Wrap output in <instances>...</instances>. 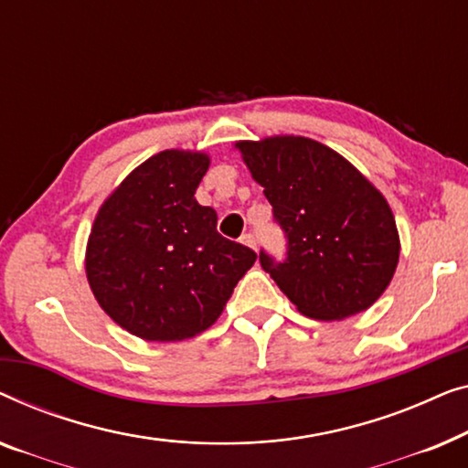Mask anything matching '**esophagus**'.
Instances as JSON below:
<instances>
[{
    "label": "esophagus",
    "instance_id": "1",
    "mask_svg": "<svg viewBox=\"0 0 468 468\" xmlns=\"http://www.w3.org/2000/svg\"><path fill=\"white\" fill-rule=\"evenodd\" d=\"M239 241L243 243V246H248V248H256V237L252 233H243L239 237Z\"/></svg>",
    "mask_w": 468,
    "mask_h": 468
}]
</instances>
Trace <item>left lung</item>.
I'll return each mask as SVG.
<instances>
[{
	"label": "left lung",
	"mask_w": 468,
	"mask_h": 468,
	"mask_svg": "<svg viewBox=\"0 0 468 468\" xmlns=\"http://www.w3.org/2000/svg\"><path fill=\"white\" fill-rule=\"evenodd\" d=\"M284 231L288 250L261 265L314 320H344L373 305L399 265V231L384 195L324 144L299 135L237 142Z\"/></svg>",
	"instance_id": "1"
}]
</instances>
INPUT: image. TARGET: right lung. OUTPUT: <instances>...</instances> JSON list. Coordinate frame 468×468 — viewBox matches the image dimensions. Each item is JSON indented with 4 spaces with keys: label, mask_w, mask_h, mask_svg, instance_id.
<instances>
[{
    "label": "right lung",
    "mask_w": 468,
    "mask_h": 468,
    "mask_svg": "<svg viewBox=\"0 0 468 468\" xmlns=\"http://www.w3.org/2000/svg\"><path fill=\"white\" fill-rule=\"evenodd\" d=\"M209 156L163 150L103 201L87 243V278L101 309L135 337L182 341L218 320L256 252L216 231L195 190Z\"/></svg>",
    "instance_id": "obj_1"
}]
</instances>
